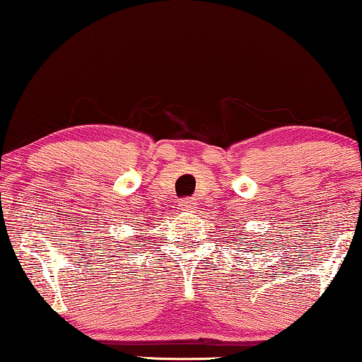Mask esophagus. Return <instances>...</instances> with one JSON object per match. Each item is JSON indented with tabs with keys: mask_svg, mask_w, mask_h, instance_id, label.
Returning <instances> with one entry per match:
<instances>
[{
	"mask_svg": "<svg viewBox=\"0 0 362 362\" xmlns=\"http://www.w3.org/2000/svg\"><path fill=\"white\" fill-rule=\"evenodd\" d=\"M180 206H181L182 211L192 212V211L196 209V201H194V199H182V201L180 202Z\"/></svg>",
	"mask_w": 362,
	"mask_h": 362,
	"instance_id": "obj_1",
	"label": "esophagus"
}]
</instances>
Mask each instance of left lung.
<instances>
[{
    "label": "left lung",
    "mask_w": 362,
    "mask_h": 362,
    "mask_svg": "<svg viewBox=\"0 0 362 362\" xmlns=\"http://www.w3.org/2000/svg\"><path fill=\"white\" fill-rule=\"evenodd\" d=\"M237 239H239V237H237ZM242 244H244V242H242Z\"/></svg>",
    "instance_id": "8db88e82"
}]
</instances>
